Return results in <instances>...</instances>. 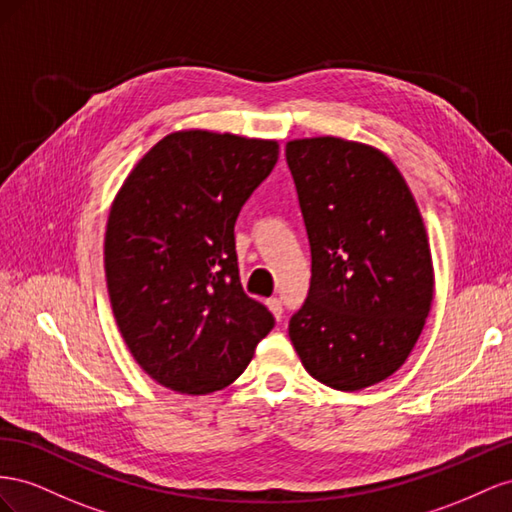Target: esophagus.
Instances as JSON below:
<instances>
[{
	"label": "esophagus",
	"instance_id": "esophagus-1",
	"mask_svg": "<svg viewBox=\"0 0 512 512\" xmlns=\"http://www.w3.org/2000/svg\"><path fill=\"white\" fill-rule=\"evenodd\" d=\"M266 304H268V309H270V313L274 315V319H276V321H279V319L283 317V302H281L279 298H270V300H268Z\"/></svg>",
	"mask_w": 512,
	"mask_h": 512
}]
</instances>
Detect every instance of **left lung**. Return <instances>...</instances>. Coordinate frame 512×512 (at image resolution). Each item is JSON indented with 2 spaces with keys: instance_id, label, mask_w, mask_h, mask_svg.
<instances>
[{
  "instance_id": "8db88e82",
  "label": "left lung",
  "mask_w": 512,
  "mask_h": 512,
  "mask_svg": "<svg viewBox=\"0 0 512 512\" xmlns=\"http://www.w3.org/2000/svg\"><path fill=\"white\" fill-rule=\"evenodd\" d=\"M311 244V289L289 339L317 382L354 392L403 367L433 302V261L397 165L341 137L287 141Z\"/></svg>"
}]
</instances>
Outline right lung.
Instances as JSON below:
<instances>
[{"label":"right lung","instance_id":"add662e5","mask_svg":"<svg viewBox=\"0 0 512 512\" xmlns=\"http://www.w3.org/2000/svg\"><path fill=\"white\" fill-rule=\"evenodd\" d=\"M279 143L212 130L160 139L126 175L105 233L118 328L139 367L180 394L227 388L274 326L240 283L233 225Z\"/></svg>","mask_w":512,"mask_h":512}]
</instances>
